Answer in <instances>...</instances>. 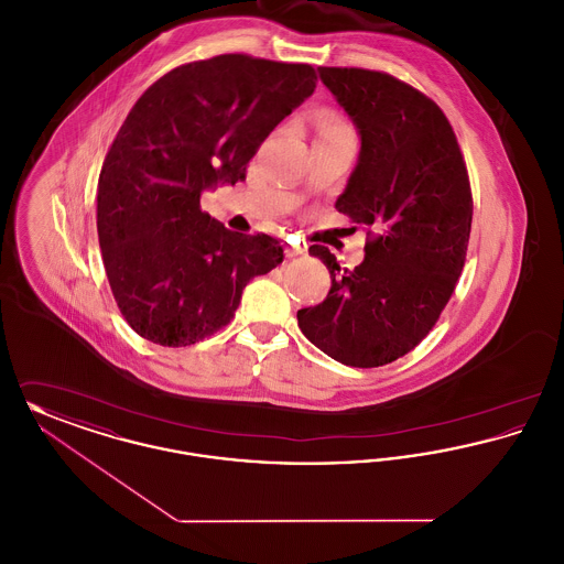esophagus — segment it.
Here are the masks:
<instances>
[{
	"label": "esophagus",
	"instance_id": "obj_1",
	"mask_svg": "<svg viewBox=\"0 0 564 564\" xmlns=\"http://www.w3.org/2000/svg\"><path fill=\"white\" fill-rule=\"evenodd\" d=\"M306 249L304 247H297V245H290L288 249H285V253H288V258H297V256H302Z\"/></svg>",
	"mask_w": 564,
	"mask_h": 564
}]
</instances>
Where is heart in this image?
I'll return each instance as SVG.
<instances>
[{
    "label": "heart",
    "mask_w": 564,
    "mask_h": 564,
    "mask_svg": "<svg viewBox=\"0 0 564 564\" xmlns=\"http://www.w3.org/2000/svg\"><path fill=\"white\" fill-rule=\"evenodd\" d=\"M322 129H325V131H350L349 124H347L345 120L336 118V116H329V118H325V122H323Z\"/></svg>",
    "instance_id": "1"
}]
</instances>
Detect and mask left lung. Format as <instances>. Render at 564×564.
<instances>
[{
	"label": "left lung",
	"instance_id": "1",
	"mask_svg": "<svg viewBox=\"0 0 564 564\" xmlns=\"http://www.w3.org/2000/svg\"><path fill=\"white\" fill-rule=\"evenodd\" d=\"M319 78L361 139L336 209L375 239L355 270L327 247L308 249L332 288L297 311V325L332 359L378 368L414 349L455 292L471 232L469 177L448 118L416 88L355 67H319Z\"/></svg>",
	"mask_w": 564,
	"mask_h": 564
}]
</instances>
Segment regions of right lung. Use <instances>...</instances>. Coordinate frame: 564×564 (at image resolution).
Segmentation results:
<instances>
[{
    "label": "right lung",
    "instance_id": "add662e5",
    "mask_svg": "<svg viewBox=\"0 0 564 564\" xmlns=\"http://www.w3.org/2000/svg\"><path fill=\"white\" fill-rule=\"evenodd\" d=\"M315 86L311 65L219 54L169 72L129 111L99 175L97 232L111 294L141 338L188 347L212 336L245 285L283 262L279 239L228 230L200 194L242 182Z\"/></svg>",
    "mask_w": 564,
    "mask_h": 564
}]
</instances>
